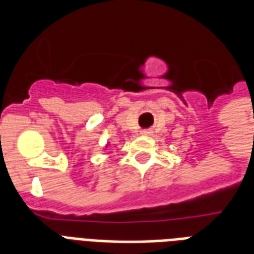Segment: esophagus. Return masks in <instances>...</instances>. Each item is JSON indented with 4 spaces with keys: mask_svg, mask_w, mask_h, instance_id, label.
<instances>
[{
    "mask_svg": "<svg viewBox=\"0 0 254 254\" xmlns=\"http://www.w3.org/2000/svg\"><path fill=\"white\" fill-rule=\"evenodd\" d=\"M142 134L143 135H150L151 130H150V129H145V130H142Z\"/></svg>",
    "mask_w": 254,
    "mask_h": 254,
    "instance_id": "obj_1",
    "label": "esophagus"
}]
</instances>
